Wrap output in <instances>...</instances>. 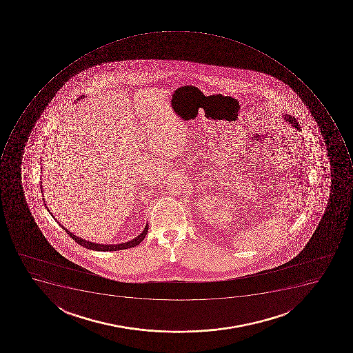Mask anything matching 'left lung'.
<instances>
[{
	"label": "left lung",
	"instance_id": "1",
	"mask_svg": "<svg viewBox=\"0 0 353 353\" xmlns=\"http://www.w3.org/2000/svg\"><path fill=\"white\" fill-rule=\"evenodd\" d=\"M283 120L286 121V123H288L289 125H292V127H294V128L297 129V130H300V125L298 123L297 120H296V118L294 117L290 116V114H283Z\"/></svg>",
	"mask_w": 353,
	"mask_h": 353
}]
</instances>
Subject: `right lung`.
I'll return each mask as SVG.
<instances>
[{
	"label": "right lung",
	"instance_id": "1",
	"mask_svg": "<svg viewBox=\"0 0 353 353\" xmlns=\"http://www.w3.org/2000/svg\"><path fill=\"white\" fill-rule=\"evenodd\" d=\"M83 97H85V96H81V97L78 98L77 100L83 99ZM41 188H42L43 193L42 182H41ZM43 200H44V197H43ZM45 205H46V204H45ZM46 208H48V206H46ZM48 212H50V210H48ZM52 216H53V214H52ZM54 219H55V217H54ZM56 222H57V221H56ZM59 226H61V228H64L65 232H67V234H68V235H70V236L72 237V239H74V241H75L77 244L81 245L83 248H88V250H98V252H114V250H127V248H134V246L139 245L140 243L143 241V239H145V235L148 234V228H149V224H145V230H142V233L139 234V235H138L136 239L129 241V242L121 243V244L108 245L97 244V243H92L90 242V241H86V239H81V237L76 236V235H74V233H72L70 230H68L66 228H64V226H63L61 223H59Z\"/></svg>",
	"mask_w": 353,
	"mask_h": 353
}]
</instances>
